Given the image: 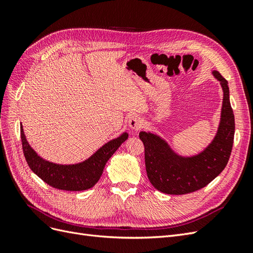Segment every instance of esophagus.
I'll return each mask as SVG.
<instances>
[{"label": "esophagus", "mask_w": 253, "mask_h": 253, "mask_svg": "<svg viewBox=\"0 0 253 253\" xmlns=\"http://www.w3.org/2000/svg\"><path fill=\"white\" fill-rule=\"evenodd\" d=\"M143 120L138 116V115H134L131 118L128 119V126L131 127L134 131H138V129L142 126Z\"/></svg>", "instance_id": "esophagus-1"}]
</instances>
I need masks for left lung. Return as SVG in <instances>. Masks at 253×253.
Returning <instances> with one entry per match:
<instances>
[{
	"label": "left lung",
	"mask_w": 253,
	"mask_h": 253,
	"mask_svg": "<svg viewBox=\"0 0 253 253\" xmlns=\"http://www.w3.org/2000/svg\"><path fill=\"white\" fill-rule=\"evenodd\" d=\"M223 89L220 119L215 136L200 153L182 156L153 132H140L144 144L145 169L150 182L166 194L181 195L208 185L225 169L231 154L234 137V115L229 98L228 82L217 71H212Z\"/></svg>",
	"instance_id": "1"
}]
</instances>
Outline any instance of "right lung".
<instances>
[{"label": "right lung", "mask_w": 253, "mask_h": 253, "mask_svg": "<svg viewBox=\"0 0 253 253\" xmlns=\"http://www.w3.org/2000/svg\"><path fill=\"white\" fill-rule=\"evenodd\" d=\"M128 137L124 132L117 138L103 144L93 155L79 164L60 165L38 155L30 147L21 125V140L26 162L35 174L47 185L65 191H83L94 187L102 175L105 164Z\"/></svg>", "instance_id": "right-lung-1"}]
</instances>
